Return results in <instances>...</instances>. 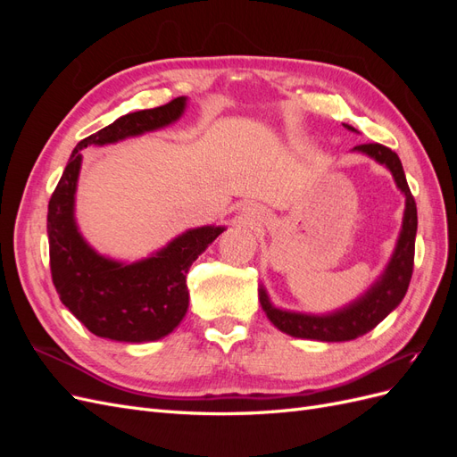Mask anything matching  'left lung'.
I'll return each mask as SVG.
<instances>
[{"mask_svg": "<svg viewBox=\"0 0 457 457\" xmlns=\"http://www.w3.org/2000/svg\"><path fill=\"white\" fill-rule=\"evenodd\" d=\"M349 131H356L353 126L343 123ZM353 152H361L368 158L376 160L391 171L396 188L403 192L406 198L403 228H400L395 252L386 262L385 270L379 278L373 282L366 292L351 301L334 312L328 314H309V312H295L286 311L272 305V301L265 287H259V303L265 311L269 320L278 328L284 334L301 339H314V341H351L361 337L368 331L376 328L385 316H389L404 299L411 270H413V252H416V232H418V207L413 200L403 163L396 156V152L378 143L358 145Z\"/></svg>", "mask_w": 457, "mask_h": 457, "instance_id": "left-lung-1", "label": "left lung"}]
</instances>
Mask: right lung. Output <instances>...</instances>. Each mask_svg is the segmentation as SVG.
I'll use <instances>...</instances> for the list:
<instances>
[{"label": "right lung", "instance_id": "right-lung-1", "mask_svg": "<svg viewBox=\"0 0 457 457\" xmlns=\"http://www.w3.org/2000/svg\"><path fill=\"white\" fill-rule=\"evenodd\" d=\"M187 96L118 118L79 141L49 200L47 237L53 284L62 305L91 334L126 343L162 339L181 324L188 309L187 274L225 227L205 225L179 234L152 255L123 262L101 255L76 223L81 150L163 129L185 114Z\"/></svg>", "mask_w": 457, "mask_h": 457}]
</instances>
